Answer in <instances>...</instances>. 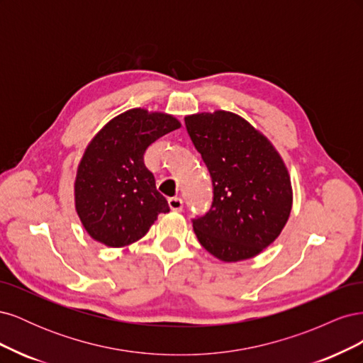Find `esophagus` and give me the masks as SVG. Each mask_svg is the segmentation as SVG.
Here are the masks:
<instances>
[{
  "instance_id": "34e87169",
  "label": "esophagus",
  "mask_w": 363,
  "mask_h": 363,
  "mask_svg": "<svg viewBox=\"0 0 363 363\" xmlns=\"http://www.w3.org/2000/svg\"><path fill=\"white\" fill-rule=\"evenodd\" d=\"M168 204H169L171 211H175V212L183 211V200L179 199V196H172V199L168 200Z\"/></svg>"
}]
</instances>
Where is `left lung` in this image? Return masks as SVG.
I'll use <instances>...</instances> for the list:
<instances>
[{
    "label": "left lung",
    "mask_w": 363,
    "mask_h": 363,
    "mask_svg": "<svg viewBox=\"0 0 363 363\" xmlns=\"http://www.w3.org/2000/svg\"><path fill=\"white\" fill-rule=\"evenodd\" d=\"M184 124L213 184L211 208L192 221L196 238L223 262L257 256L291 215L286 164L268 138L236 113L201 112L186 116Z\"/></svg>",
    "instance_id": "obj_1"
}]
</instances>
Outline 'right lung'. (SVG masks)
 I'll return each mask as SVG.
<instances>
[{
    "mask_svg": "<svg viewBox=\"0 0 363 363\" xmlns=\"http://www.w3.org/2000/svg\"><path fill=\"white\" fill-rule=\"evenodd\" d=\"M180 125L172 115L130 108L91 140L77 168L74 196L77 215L96 242L113 248L133 244L159 213L169 212L144 155L152 142Z\"/></svg>",
    "mask_w": 363,
    "mask_h": 363,
    "instance_id": "obj_1",
    "label": "right lung"
}]
</instances>
